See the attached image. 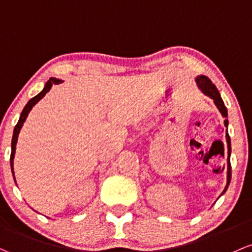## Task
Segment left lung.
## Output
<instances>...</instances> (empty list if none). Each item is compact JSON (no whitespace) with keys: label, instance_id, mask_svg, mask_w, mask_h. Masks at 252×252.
Here are the masks:
<instances>
[{"label":"left lung","instance_id":"1","mask_svg":"<svg viewBox=\"0 0 252 252\" xmlns=\"http://www.w3.org/2000/svg\"><path fill=\"white\" fill-rule=\"evenodd\" d=\"M195 82H197L200 91L214 100V102H215V105L217 106L220 112H221V115L226 118L224 119V126H228V119H227V117H228V115H227V108L226 106H224L223 101H222L221 95H220L219 91H217L215 84H213V82L206 77V76H198V77L195 78ZM226 140H227V147H228V157H227V185H226V189H224L223 192H222V194H223V193L227 190V189H228V185L229 182H231V176H232L231 159H229V158H231V137H229L228 133H226Z\"/></svg>","mask_w":252,"mask_h":252}]
</instances>
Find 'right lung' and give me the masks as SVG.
Here are the masks:
<instances>
[{"label": "right lung", "instance_id": "add662e5", "mask_svg": "<svg viewBox=\"0 0 252 252\" xmlns=\"http://www.w3.org/2000/svg\"><path fill=\"white\" fill-rule=\"evenodd\" d=\"M62 82H63L62 79L53 78V77H52V78H49V81L47 82L46 86H44L43 91H42L41 93H39V94H37L36 96H33L32 99H31V100H29V102H28V104H26L25 107H24L23 112H21V115H20L19 122H18V123H17V126H15V128H14V131H13V139H12V153H10V168H12L13 176H14V171H13V159H14L15 145H17V141H18V135H19V133H20V129H21V126H23L24 122H25V119H26V117H28V115H29V112H30V111H31V108H32L33 106H35V105L37 104V102H38L39 100H41L42 97H43L44 95H46L47 93H48V92L50 91V88H52V87L54 86V84H59V83H62ZM14 181H15V177H14Z\"/></svg>", "mask_w": 252, "mask_h": 252}]
</instances>
